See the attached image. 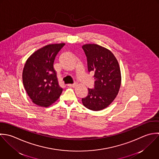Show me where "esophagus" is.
<instances>
[{
    "label": "esophagus",
    "instance_id": "esophagus-1",
    "mask_svg": "<svg viewBox=\"0 0 159 159\" xmlns=\"http://www.w3.org/2000/svg\"><path fill=\"white\" fill-rule=\"evenodd\" d=\"M67 85L69 87H75L77 85V83H74L73 84H68Z\"/></svg>",
    "mask_w": 159,
    "mask_h": 159
}]
</instances>
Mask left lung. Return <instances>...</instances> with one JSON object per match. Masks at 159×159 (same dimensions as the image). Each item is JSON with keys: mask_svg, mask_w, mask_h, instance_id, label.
Returning a JSON list of instances; mask_svg holds the SVG:
<instances>
[{"mask_svg": "<svg viewBox=\"0 0 159 159\" xmlns=\"http://www.w3.org/2000/svg\"><path fill=\"white\" fill-rule=\"evenodd\" d=\"M82 48L87 58L88 70L95 73L94 89L82 99L84 107L92 111L108 107L116 97L121 83L118 62L109 49L97 44H86Z\"/></svg>", "mask_w": 159, "mask_h": 159, "instance_id": "8db88e82", "label": "left lung"}]
</instances>
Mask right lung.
Masks as SVG:
<instances>
[{"label": "right lung", "instance_id": "obj_1", "mask_svg": "<svg viewBox=\"0 0 159 159\" xmlns=\"http://www.w3.org/2000/svg\"><path fill=\"white\" fill-rule=\"evenodd\" d=\"M65 43L49 44L34 52L26 60L22 73L25 89L32 102L48 107L60 97V87L54 62Z\"/></svg>", "mask_w": 159, "mask_h": 159}]
</instances>
